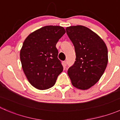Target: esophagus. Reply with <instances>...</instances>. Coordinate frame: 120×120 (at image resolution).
Listing matches in <instances>:
<instances>
[{
  "instance_id": "34e87169",
  "label": "esophagus",
  "mask_w": 120,
  "mask_h": 120,
  "mask_svg": "<svg viewBox=\"0 0 120 120\" xmlns=\"http://www.w3.org/2000/svg\"><path fill=\"white\" fill-rule=\"evenodd\" d=\"M63 63H64V67L65 66H67V61H66V60H65Z\"/></svg>"
}]
</instances>
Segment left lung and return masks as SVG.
<instances>
[{
  "label": "left lung",
  "mask_w": 120,
  "mask_h": 120,
  "mask_svg": "<svg viewBox=\"0 0 120 120\" xmlns=\"http://www.w3.org/2000/svg\"><path fill=\"white\" fill-rule=\"evenodd\" d=\"M66 30L76 55L74 64L67 71L68 75L73 86L88 89L100 80L106 68L107 46L96 33L83 26H70Z\"/></svg>",
  "instance_id": "obj_1"
}]
</instances>
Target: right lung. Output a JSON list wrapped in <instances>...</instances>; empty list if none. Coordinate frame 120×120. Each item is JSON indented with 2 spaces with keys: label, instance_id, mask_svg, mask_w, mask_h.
I'll return each instance as SVG.
<instances>
[{
  "label": "right lung",
  "instance_id": "1",
  "mask_svg": "<svg viewBox=\"0 0 120 120\" xmlns=\"http://www.w3.org/2000/svg\"><path fill=\"white\" fill-rule=\"evenodd\" d=\"M65 33L63 27L46 26L29 34L23 42L20 53L22 68L35 88H50L63 71L56 46Z\"/></svg>",
  "mask_w": 120,
  "mask_h": 120
}]
</instances>
